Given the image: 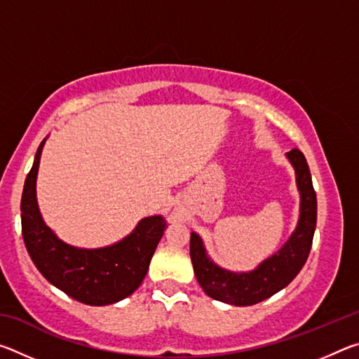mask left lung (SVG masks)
<instances>
[{"label":"left lung","mask_w":359,"mask_h":359,"mask_svg":"<svg viewBox=\"0 0 359 359\" xmlns=\"http://www.w3.org/2000/svg\"><path fill=\"white\" fill-rule=\"evenodd\" d=\"M287 158L296 174V187L301 198L299 218L288 241L274 255L261 261L253 271H228L209 258L201 236L194 231L191 233L190 257L194 276L212 299L239 307L253 306L283 290L306 264L317 226V194L302 151L290 150Z\"/></svg>","instance_id":"obj_1"}]
</instances>
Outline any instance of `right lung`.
<instances>
[{
    "instance_id": "1",
    "label": "right lung",
    "mask_w": 359,
    "mask_h": 359,
    "mask_svg": "<svg viewBox=\"0 0 359 359\" xmlns=\"http://www.w3.org/2000/svg\"><path fill=\"white\" fill-rule=\"evenodd\" d=\"M36 151L22 193V236L29 258L53 287L87 306H107L135 293L166 229L161 215L145 217L123 239L100 248L66 244L47 226L36 199L41 154Z\"/></svg>"
}]
</instances>
